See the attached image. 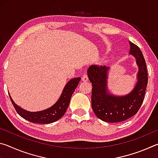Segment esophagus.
I'll list each match as a JSON object with an SVG mask.
<instances>
[{"label": "esophagus", "instance_id": "esophagus-1", "mask_svg": "<svg viewBox=\"0 0 158 158\" xmlns=\"http://www.w3.org/2000/svg\"><path fill=\"white\" fill-rule=\"evenodd\" d=\"M82 81H87L89 80V77H88V74L86 73H84V74L82 75Z\"/></svg>", "mask_w": 158, "mask_h": 158}]
</instances>
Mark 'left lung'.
I'll list each match as a JSON object with an SVG mask.
<instances>
[{
	"label": "left lung",
	"mask_w": 158,
	"mask_h": 158,
	"mask_svg": "<svg viewBox=\"0 0 158 158\" xmlns=\"http://www.w3.org/2000/svg\"><path fill=\"white\" fill-rule=\"evenodd\" d=\"M130 54L136 58L139 72L137 81L129 94L123 96L111 95L107 90L109 68L105 65L90 66L88 76L92 83L91 105L98 118L108 123L124 121L137 113L142 105L148 84V73L145 59L139 48L130 42Z\"/></svg>",
	"instance_id": "8db88e82"
}]
</instances>
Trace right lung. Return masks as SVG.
Instances as JSON below:
<instances>
[{"mask_svg":"<svg viewBox=\"0 0 158 158\" xmlns=\"http://www.w3.org/2000/svg\"><path fill=\"white\" fill-rule=\"evenodd\" d=\"M80 80L81 77H77L69 80L64 88L62 94L58 100L52 106L43 111L31 112L24 110L16 105L15 102L12 100L11 96L9 95L10 100L19 115L24 119L35 123H52L59 120L65 114L67 109L69 106L72 95L78 85Z\"/></svg>","mask_w":158,"mask_h":158,"instance_id":"add662e5","label":"right lung"}]
</instances>
